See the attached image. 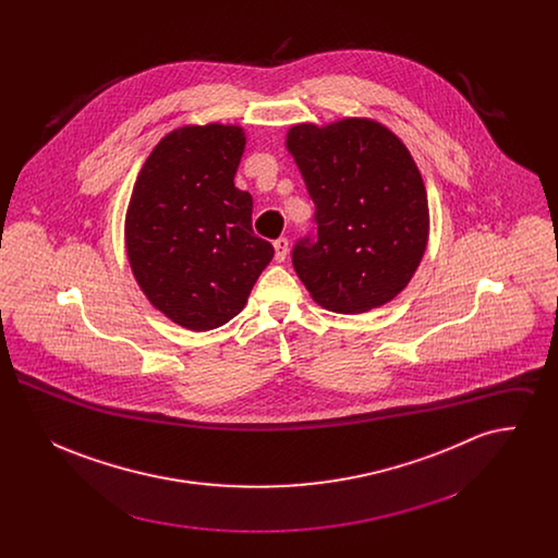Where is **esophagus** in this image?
Returning <instances> with one entry per match:
<instances>
[{
    "instance_id": "1",
    "label": "esophagus",
    "mask_w": 558,
    "mask_h": 558,
    "mask_svg": "<svg viewBox=\"0 0 558 558\" xmlns=\"http://www.w3.org/2000/svg\"><path fill=\"white\" fill-rule=\"evenodd\" d=\"M274 251H276V262H284L287 255H289V240H276V242H274Z\"/></svg>"
}]
</instances>
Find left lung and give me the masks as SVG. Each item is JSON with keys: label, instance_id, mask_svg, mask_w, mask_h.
Returning a JSON list of instances; mask_svg holds the SVG:
<instances>
[{"label": "left lung", "instance_id": "obj_1", "mask_svg": "<svg viewBox=\"0 0 558 558\" xmlns=\"http://www.w3.org/2000/svg\"><path fill=\"white\" fill-rule=\"evenodd\" d=\"M287 150L316 205L318 240L292 251L312 299L337 314L393 301L428 242L425 182L405 144L374 119L345 117L292 125Z\"/></svg>", "mask_w": 558, "mask_h": 558}]
</instances>
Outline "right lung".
Masks as SVG:
<instances>
[{
	"instance_id": "obj_1",
	"label": "right lung",
	"mask_w": 558,
	"mask_h": 558,
	"mask_svg": "<svg viewBox=\"0 0 558 558\" xmlns=\"http://www.w3.org/2000/svg\"><path fill=\"white\" fill-rule=\"evenodd\" d=\"M240 125H184L140 169L125 248L146 299L178 326L205 332L239 316L274 246L253 234V196L234 186Z\"/></svg>"
}]
</instances>
